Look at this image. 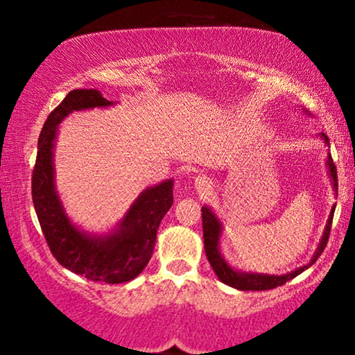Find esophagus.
Listing matches in <instances>:
<instances>
[{
    "label": "esophagus",
    "instance_id": "obj_1",
    "mask_svg": "<svg viewBox=\"0 0 355 355\" xmlns=\"http://www.w3.org/2000/svg\"><path fill=\"white\" fill-rule=\"evenodd\" d=\"M211 180L207 175H198L197 178H195V189L197 191H200V193H209L211 190Z\"/></svg>",
    "mask_w": 355,
    "mask_h": 355
}]
</instances>
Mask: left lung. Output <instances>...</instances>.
Returning a JSON list of instances; mask_svg holds the SVG:
<instances>
[{
  "label": "left lung",
  "instance_id": "1",
  "mask_svg": "<svg viewBox=\"0 0 355 355\" xmlns=\"http://www.w3.org/2000/svg\"><path fill=\"white\" fill-rule=\"evenodd\" d=\"M320 135L325 140V144L329 145L327 135H325V133H320ZM327 164H329V168H331V177L334 180V187H336V190H337V168H336V165H334L332 157H329ZM332 217H334V210L331 214V218H329V222H327V227H325L324 237H322L319 250L315 252V255H313L312 262L309 263V266L297 268V270L291 272V274H285V275L240 274V272H235L234 268H230L229 266H227L225 260H223L222 255H220V252H218L220 222L217 220V217L211 214L210 209L203 207L202 209V225H203V243H205L207 259H209L210 266H211V268H214V272L217 274L218 279L222 280L223 284L230 285V287L239 288V291H268V288H275V287H279V285H284L285 282H288V280H292L299 274H302L305 268L311 267L312 263L319 259V255L324 252L325 245H327L329 235H331Z\"/></svg>",
  "mask_w": 355,
  "mask_h": 355
}]
</instances>
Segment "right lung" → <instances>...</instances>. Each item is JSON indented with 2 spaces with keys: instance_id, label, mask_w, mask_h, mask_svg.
I'll return each mask as SVG.
<instances>
[{
  "instance_id": "add662e5",
  "label": "right lung",
  "mask_w": 355,
  "mask_h": 355,
  "mask_svg": "<svg viewBox=\"0 0 355 355\" xmlns=\"http://www.w3.org/2000/svg\"><path fill=\"white\" fill-rule=\"evenodd\" d=\"M107 105L110 101L96 89H71L48 115L38 138L31 195L44 240L58 263L95 282L123 284L135 279L152 259L158 225L173 203V182L166 180L144 191L120 229L107 239H89L75 229L61 209L53 185L51 157L56 125L75 110Z\"/></svg>"
}]
</instances>
